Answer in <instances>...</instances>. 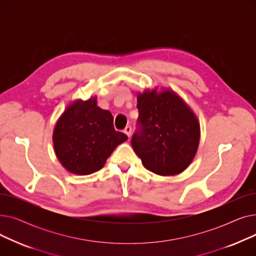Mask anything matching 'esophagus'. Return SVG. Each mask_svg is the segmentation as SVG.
<instances>
[{"label": "esophagus", "instance_id": "34e87169", "mask_svg": "<svg viewBox=\"0 0 256 256\" xmlns=\"http://www.w3.org/2000/svg\"><path fill=\"white\" fill-rule=\"evenodd\" d=\"M124 134L130 138V135H132V128H130V126H126V128H124Z\"/></svg>", "mask_w": 256, "mask_h": 256}]
</instances>
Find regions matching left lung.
<instances>
[{
    "instance_id": "obj_1",
    "label": "left lung",
    "mask_w": 256,
    "mask_h": 256,
    "mask_svg": "<svg viewBox=\"0 0 256 256\" xmlns=\"http://www.w3.org/2000/svg\"><path fill=\"white\" fill-rule=\"evenodd\" d=\"M138 130L132 146L143 166L162 176L184 171L198 150L200 124L191 108L168 88L146 89L137 96Z\"/></svg>"
}]
</instances>
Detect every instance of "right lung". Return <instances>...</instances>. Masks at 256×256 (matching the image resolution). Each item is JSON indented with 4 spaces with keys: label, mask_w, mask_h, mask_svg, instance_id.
<instances>
[{
    "label": "right lung",
    "mask_w": 256,
    "mask_h": 256,
    "mask_svg": "<svg viewBox=\"0 0 256 256\" xmlns=\"http://www.w3.org/2000/svg\"><path fill=\"white\" fill-rule=\"evenodd\" d=\"M128 140L115 130L112 114L98 106L96 96L76 100L66 108L52 132L55 154L61 165L76 176L102 169L116 147Z\"/></svg>",
    "instance_id": "obj_1"
}]
</instances>
